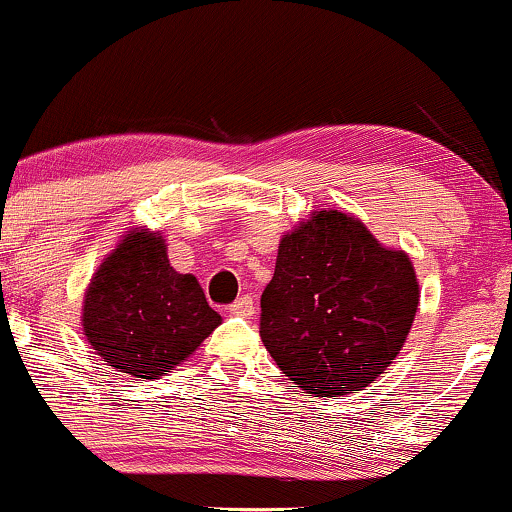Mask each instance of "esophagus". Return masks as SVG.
Returning <instances> with one entry per match:
<instances>
[{
	"label": "esophagus",
	"instance_id": "obj_1",
	"mask_svg": "<svg viewBox=\"0 0 512 512\" xmlns=\"http://www.w3.org/2000/svg\"><path fill=\"white\" fill-rule=\"evenodd\" d=\"M231 314L252 316V314H255V300H252L250 295H241L234 304H231Z\"/></svg>",
	"mask_w": 512,
	"mask_h": 512
}]
</instances>
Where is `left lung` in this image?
I'll list each match as a JSON object with an SVG mask.
<instances>
[{"label":"left lung","instance_id":"left-lung-1","mask_svg":"<svg viewBox=\"0 0 512 512\" xmlns=\"http://www.w3.org/2000/svg\"><path fill=\"white\" fill-rule=\"evenodd\" d=\"M418 300L404 250L385 248L347 212L319 210L278 243L260 335L302 390L316 397L359 392L404 347Z\"/></svg>","mask_w":512,"mask_h":512}]
</instances>
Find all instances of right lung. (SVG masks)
<instances>
[{"label": "right lung", "mask_w": 512, "mask_h": 512, "mask_svg": "<svg viewBox=\"0 0 512 512\" xmlns=\"http://www.w3.org/2000/svg\"><path fill=\"white\" fill-rule=\"evenodd\" d=\"M222 323L198 278L179 274L148 229L127 231L84 293L82 328L108 366L134 378L174 371Z\"/></svg>", "instance_id": "obj_1"}]
</instances>
